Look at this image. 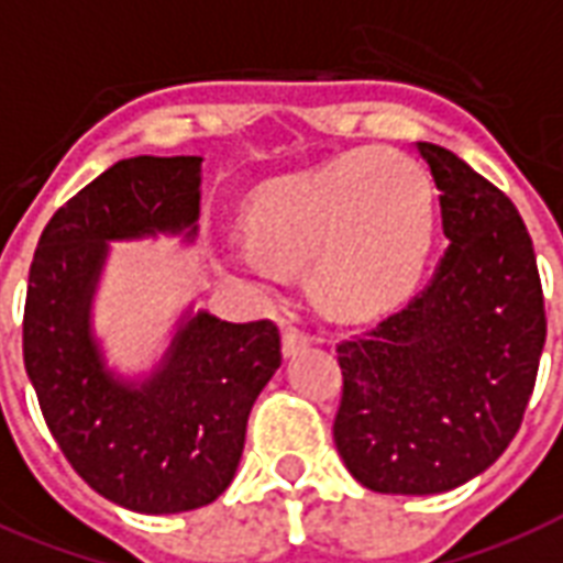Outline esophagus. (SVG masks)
Masks as SVG:
<instances>
[{
	"label": "esophagus",
	"mask_w": 563,
	"mask_h": 563,
	"mask_svg": "<svg viewBox=\"0 0 563 563\" xmlns=\"http://www.w3.org/2000/svg\"><path fill=\"white\" fill-rule=\"evenodd\" d=\"M308 343H311V338H308L305 331L294 329V325H290V329H285V334H282V352H285L287 358H290V355H296V352H302Z\"/></svg>",
	"instance_id": "1"
}]
</instances>
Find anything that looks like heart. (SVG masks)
I'll use <instances>...</instances> for the list:
<instances>
[{
  "instance_id": "b5f03b06",
  "label": "heart",
  "mask_w": 563,
  "mask_h": 563,
  "mask_svg": "<svg viewBox=\"0 0 563 563\" xmlns=\"http://www.w3.org/2000/svg\"><path fill=\"white\" fill-rule=\"evenodd\" d=\"M255 246L243 269L313 261V287L329 308L369 313L399 302L420 278L434 232V190L420 164L369 152L264 187L246 208Z\"/></svg>"
}]
</instances>
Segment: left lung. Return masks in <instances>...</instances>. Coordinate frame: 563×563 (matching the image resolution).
<instances>
[{
	"label": "left lung",
	"instance_id": "left-lung-1",
	"mask_svg": "<svg viewBox=\"0 0 563 563\" xmlns=\"http://www.w3.org/2000/svg\"><path fill=\"white\" fill-rule=\"evenodd\" d=\"M449 250L402 311L338 343L334 443L376 494H446L520 429L547 341L534 246L508 196L455 152L417 143Z\"/></svg>",
	"mask_w": 563,
	"mask_h": 563
}]
</instances>
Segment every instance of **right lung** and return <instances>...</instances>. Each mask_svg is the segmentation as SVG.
<instances>
[{"instance_id":"1","label":"right lung","mask_w":563,"mask_h":563,"mask_svg":"<svg viewBox=\"0 0 563 563\" xmlns=\"http://www.w3.org/2000/svg\"><path fill=\"white\" fill-rule=\"evenodd\" d=\"M199 173V155L117 161L52 213L29 269L23 358L43 420L96 494L137 514L194 511L232 485L252 405L282 364L269 320L199 311L141 382L104 367L90 305L108 243L194 241Z\"/></svg>"}]
</instances>
